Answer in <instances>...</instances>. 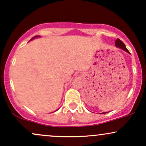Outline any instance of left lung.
<instances>
[{
  "instance_id": "obj_1",
  "label": "left lung",
  "mask_w": 146,
  "mask_h": 146,
  "mask_svg": "<svg viewBox=\"0 0 146 146\" xmlns=\"http://www.w3.org/2000/svg\"><path fill=\"white\" fill-rule=\"evenodd\" d=\"M115 46H116L117 47L121 48V49H123V51L128 52V53H130V52H129L128 50L127 49L126 47H125V45L124 43H123V42L121 40L119 39V38H117V40L115 41Z\"/></svg>"
}]
</instances>
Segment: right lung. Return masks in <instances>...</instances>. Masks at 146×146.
<instances>
[{"mask_svg":"<svg viewBox=\"0 0 146 146\" xmlns=\"http://www.w3.org/2000/svg\"><path fill=\"white\" fill-rule=\"evenodd\" d=\"M38 37H40V36H34V37H33V38H31V40H33V38H38Z\"/></svg>","mask_w":146,"mask_h":146,"instance_id":"right-lung-1","label":"right lung"}]
</instances>
